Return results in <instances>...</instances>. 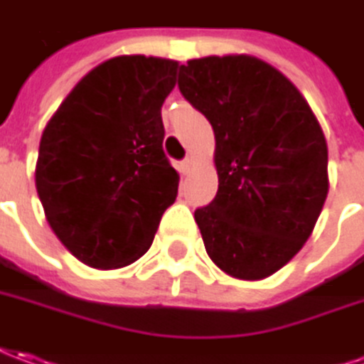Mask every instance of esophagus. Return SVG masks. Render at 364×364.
<instances>
[{"mask_svg":"<svg viewBox=\"0 0 364 364\" xmlns=\"http://www.w3.org/2000/svg\"><path fill=\"white\" fill-rule=\"evenodd\" d=\"M190 170H192V158L182 160V162H180V172H182V174H188Z\"/></svg>","mask_w":364,"mask_h":364,"instance_id":"obj_1","label":"esophagus"}]
</instances>
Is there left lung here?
Returning a JSON list of instances; mask_svg holds the SVG:
<instances>
[{"label":"left lung","instance_id":"1","mask_svg":"<svg viewBox=\"0 0 364 364\" xmlns=\"http://www.w3.org/2000/svg\"><path fill=\"white\" fill-rule=\"evenodd\" d=\"M178 89L212 124L218 194L194 212L210 259L257 282L313 234L329 192L327 140L299 89L252 55L190 59Z\"/></svg>","mask_w":364,"mask_h":364}]
</instances>
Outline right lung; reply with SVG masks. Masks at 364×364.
Here are the masks:
<instances>
[{
  "label": "right lung",
  "mask_w": 364,
  "mask_h": 364,
  "mask_svg": "<svg viewBox=\"0 0 364 364\" xmlns=\"http://www.w3.org/2000/svg\"><path fill=\"white\" fill-rule=\"evenodd\" d=\"M176 71L172 59L112 57L73 87L41 134L35 186L45 218L89 267L142 257L176 200L160 112Z\"/></svg>",
  "instance_id": "obj_1"
}]
</instances>
